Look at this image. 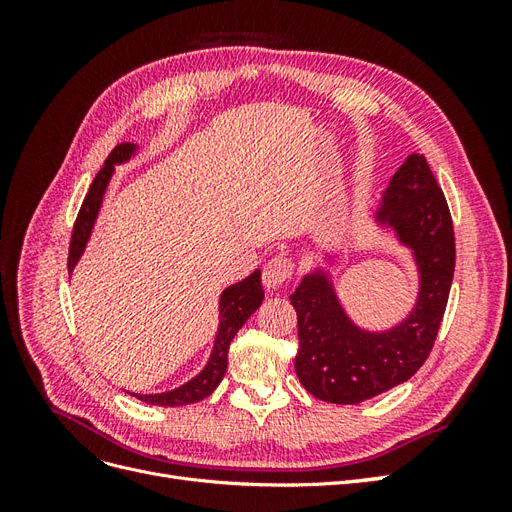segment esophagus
Returning <instances> with one entry per match:
<instances>
[{"instance_id":"esophagus-1","label":"esophagus","mask_w":512,"mask_h":512,"mask_svg":"<svg viewBox=\"0 0 512 512\" xmlns=\"http://www.w3.org/2000/svg\"><path fill=\"white\" fill-rule=\"evenodd\" d=\"M292 271H294V265L286 256H275L265 265V271H262V282H265L267 288L275 290L290 280Z\"/></svg>"}]
</instances>
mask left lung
Listing matches in <instances>:
<instances>
[{
  "label": "left lung",
  "mask_w": 512,
  "mask_h": 512,
  "mask_svg": "<svg viewBox=\"0 0 512 512\" xmlns=\"http://www.w3.org/2000/svg\"><path fill=\"white\" fill-rule=\"evenodd\" d=\"M374 222L408 247L418 271V294L404 320L384 331L354 324L322 267L309 271L290 294L299 322L294 371L305 391L329 404H361L410 380L436 342L451 292L453 220L421 153H412L399 166L374 211Z\"/></svg>",
  "instance_id": "8db88e82"
}]
</instances>
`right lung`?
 <instances>
[{"label":"right lung","instance_id":"obj_1","mask_svg":"<svg viewBox=\"0 0 512 512\" xmlns=\"http://www.w3.org/2000/svg\"><path fill=\"white\" fill-rule=\"evenodd\" d=\"M136 149L138 147L134 143L117 145L111 151V156L106 158L94 183H91V188L81 205V211H79V215H76L74 230H72L70 254H68V271L70 273L85 252L87 241L91 237V230H94L96 218H98L100 207H102V198L108 188V181H111V177L115 173V166L128 162L136 153ZM262 299H265V290H262V284H260V269H256L250 277H245V280L228 286L220 294V327H218V335H215L209 361L203 369H200V374H196L192 380L177 386V389H173V391L151 393V395L130 393V395L145 401V404H149V406H164V408L188 406V404H196V401L209 397L215 389H218V384L222 382V378L226 374L228 348H230L232 337L237 335V331L243 327L245 320L250 318L260 307Z\"/></svg>","mask_w":512,"mask_h":512}]
</instances>
